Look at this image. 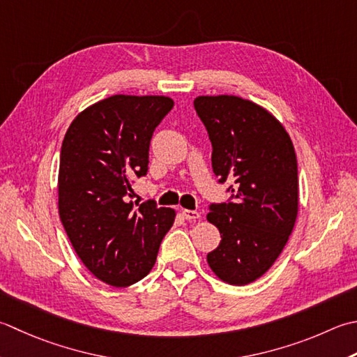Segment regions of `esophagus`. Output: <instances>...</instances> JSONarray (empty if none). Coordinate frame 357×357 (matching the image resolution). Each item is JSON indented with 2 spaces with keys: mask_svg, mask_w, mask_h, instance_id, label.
I'll list each match as a JSON object with an SVG mask.
<instances>
[{
  "mask_svg": "<svg viewBox=\"0 0 357 357\" xmlns=\"http://www.w3.org/2000/svg\"><path fill=\"white\" fill-rule=\"evenodd\" d=\"M183 216L187 221H197L199 220V212L197 211H188V208H183Z\"/></svg>",
  "mask_w": 357,
  "mask_h": 357,
  "instance_id": "esophagus-1",
  "label": "esophagus"
}]
</instances>
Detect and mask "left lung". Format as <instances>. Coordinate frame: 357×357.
<instances>
[{"label":"left lung","mask_w":357,"mask_h":357,"mask_svg":"<svg viewBox=\"0 0 357 357\" xmlns=\"http://www.w3.org/2000/svg\"><path fill=\"white\" fill-rule=\"evenodd\" d=\"M193 105L212 142L213 173L234 183V201L212 204L207 213L221 234L207 263L220 280L249 284L275 263L296 225L294 145L280 121L252 100L199 96Z\"/></svg>","instance_id":"left-lung-1"}]
</instances>
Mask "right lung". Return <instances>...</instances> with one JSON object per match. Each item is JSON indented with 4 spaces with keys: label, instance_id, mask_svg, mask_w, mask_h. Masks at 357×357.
<instances>
[{
    "label": "right lung",
    "instance_id": "obj_1",
    "mask_svg": "<svg viewBox=\"0 0 357 357\" xmlns=\"http://www.w3.org/2000/svg\"><path fill=\"white\" fill-rule=\"evenodd\" d=\"M173 108L165 96L116 94L75 116L63 139L59 213L75 254L96 278L135 284L155 266L176 212L127 201L149 170L153 131Z\"/></svg>",
    "mask_w": 357,
    "mask_h": 357
}]
</instances>
